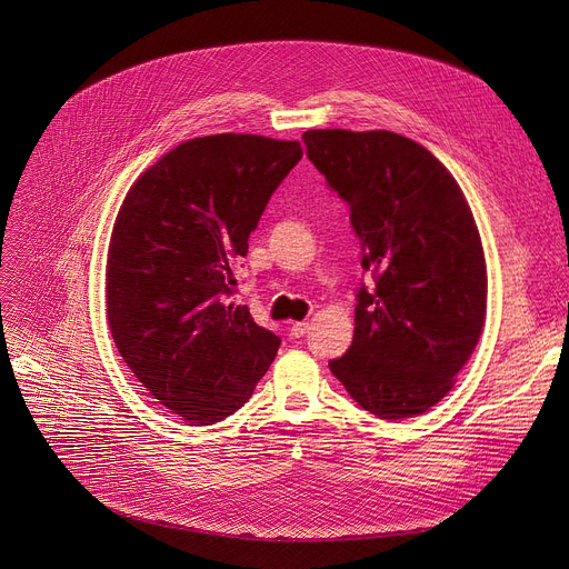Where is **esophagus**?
I'll return each instance as SVG.
<instances>
[{
  "label": "esophagus",
  "instance_id": "1",
  "mask_svg": "<svg viewBox=\"0 0 569 569\" xmlns=\"http://www.w3.org/2000/svg\"><path fill=\"white\" fill-rule=\"evenodd\" d=\"M307 332H309V322H292V325H290V335H292L295 339L307 337Z\"/></svg>",
  "mask_w": 569,
  "mask_h": 569
}]
</instances>
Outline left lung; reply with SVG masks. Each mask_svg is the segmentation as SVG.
I'll return each mask as SVG.
<instances>
[{"instance_id":"8db88e82","label":"left lung","mask_w":569,"mask_h":569,"mask_svg":"<svg viewBox=\"0 0 569 569\" xmlns=\"http://www.w3.org/2000/svg\"><path fill=\"white\" fill-rule=\"evenodd\" d=\"M309 161L350 207L362 267L355 335L330 371L380 420L429 410L482 335L487 262L470 207L429 149L392 131L318 129Z\"/></svg>"}]
</instances>
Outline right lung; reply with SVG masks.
I'll use <instances>...</instances> for the list:
<instances>
[{"mask_svg": "<svg viewBox=\"0 0 569 569\" xmlns=\"http://www.w3.org/2000/svg\"><path fill=\"white\" fill-rule=\"evenodd\" d=\"M300 159L297 140L193 138L147 168L117 214L106 267L114 346L193 427L242 408L281 346L230 295L249 234Z\"/></svg>", "mask_w": 569, "mask_h": 569, "instance_id": "obj_1", "label": "right lung"}]
</instances>
